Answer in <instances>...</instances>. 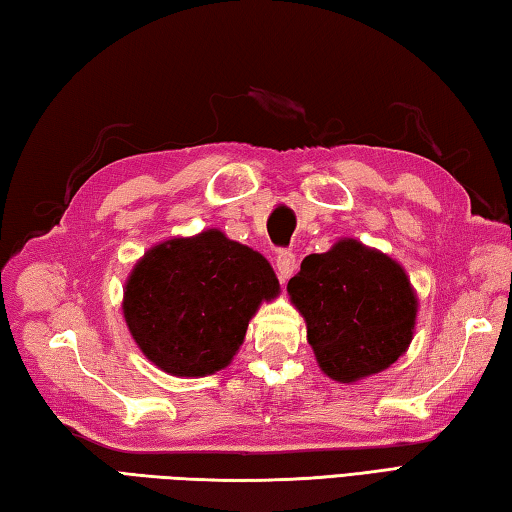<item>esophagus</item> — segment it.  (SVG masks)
<instances>
[{"label": "esophagus", "instance_id": "esophagus-1", "mask_svg": "<svg viewBox=\"0 0 512 512\" xmlns=\"http://www.w3.org/2000/svg\"><path fill=\"white\" fill-rule=\"evenodd\" d=\"M275 266H277V273H279V279H288L290 275L295 273L297 270V259H295V253H290V250H282V253L277 255V262H275Z\"/></svg>", "mask_w": 512, "mask_h": 512}]
</instances>
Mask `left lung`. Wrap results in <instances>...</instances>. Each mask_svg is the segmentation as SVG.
<instances>
[{"mask_svg":"<svg viewBox=\"0 0 512 512\" xmlns=\"http://www.w3.org/2000/svg\"><path fill=\"white\" fill-rule=\"evenodd\" d=\"M286 290L319 368L339 384L382 373L413 342L419 304L404 266L353 237L304 257Z\"/></svg>","mask_w":512,"mask_h":512,"instance_id":"obj_1","label":"left lung"}]
</instances>
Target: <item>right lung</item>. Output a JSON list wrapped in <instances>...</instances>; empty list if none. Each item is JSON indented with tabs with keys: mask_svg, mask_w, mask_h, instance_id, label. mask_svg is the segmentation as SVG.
Wrapping results in <instances>:
<instances>
[{
	"mask_svg": "<svg viewBox=\"0 0 512 512\" xmlns=\"http://www.w3.org/2000/svg\"><path fill=\"white\" fill-rule=\"evenodd\" d=\"M277 295L264 255L208 228L148 248L126 279L122 313L148 362L206 377L233 362L248 322Z\"/></svg>",
	"mask_w": 512,
	"mask_h": 512,
	"instance_id": "add662e5",
	"label": "right lung"
}]
</instances>
